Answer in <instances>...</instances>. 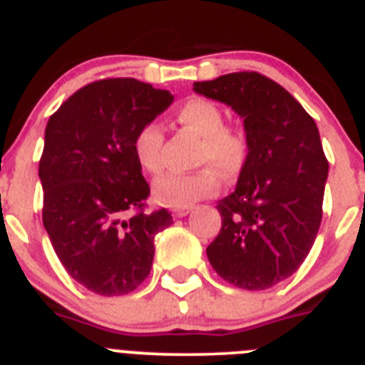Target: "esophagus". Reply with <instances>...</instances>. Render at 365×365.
<instances>
[{
	"label": "esophagus",
	"mask_w": 365,
	"mask_h": 365,
	"mask_svg": "<svg viewBox=\"0 0 365 365\" xmlns=\"http://www.w3.org/2000/svg\"><path fill=\"white\" fill-rule=\"evenodd\" d=\"M190 212H192V208H177V210H173L172 215H173V217H179V219H180V217H186V215H188Z\"/></svg>",
	"instance_id": "obj_1"
}]
</instances>
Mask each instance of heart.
I'll list each match as a JSON object with an SVG mask.
<instances>
[{
	"label": "heart",
	"mask_w": 365,
	"mask_h": 365,
	"mask_svg": "<svg viewBox=\"0 0 365 365\" xmlns=\"http://www.w3.org/2000/svg\"><path fill=\"white\" fill-rule=\"evenodd\" d=\"M177 121L202 137L200 163H210L224 175L233 177L240 172L248 157V141L240 130L224 126V113L208 99L193 98L177 112ZM165 132L159 123L148 121L137 128L132 148L137 163L145 172L157 173L163 168ZM219 190V175L213 168L193 173L170 172L153 182V197L168 208H188Z\"/></svg>",
	"instance_id": "obj_1"
}]
</instances>
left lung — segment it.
Masks as SVG:
<instances>
[{"mask_svg": "<svg viewBox=\"0 0 365 365\" xmlns=\"http://www.w3.org/2000/svg\"><path fill=\"white\" fill-rule=\"evenodd\" d=\"M193 90L242 117L248 141L235 190L217 205L222 228L208 260L235 287L269 289L299 269L319 233L329 170L319 128L292 93L257 72Z\"/></svg>", "mask_w": 365, "mask_h": 365, "instance_id": "left-lung-1", "label": "left lung"}]
</instances>
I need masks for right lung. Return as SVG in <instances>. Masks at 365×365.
<instances>
[{
	"instance_id": "obj_1",
	"label": "right lung",
	"mask_w": 365,
	"mask_h": 365,
	"mask_svg": "<svg viewBox=\"0 0 365 365\" xmlns=\"http://www.w3.org/2000/svg\"><path fill=\"white\" fill-rule=\"evenodd\" d=\"M172 103L148 83L101 79L46 123L43 226L68 275L98 295L133 292L152 269L153 239L172 224L165 208L143 212L150 186L132 148L137 128Z\"/></svg>"
}]
</instances>
